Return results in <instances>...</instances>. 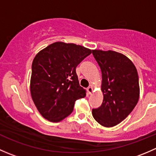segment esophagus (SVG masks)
Masks as SVG:
<instances>
[{
	"mask_svg": "<svg viewBox=\"0 0 156 156\" xmlns=\"http://www.w3.org/2000/svg\"><path fill=\"white\" fill-rule=\"evenodd\" d=\"M93 90H94V89H93V87H91V86H89V87H87V92L89 94H91L93 93Z\"/></svg>",
	"mask_w": 156,
	"mask_h": 156,
	"instance_id": "esophagus-1",
	"label": "esophagus"
}]
</instances>
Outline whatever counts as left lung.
I'll return each instance as SVG.
<instances>
[{
  "mask_svg": "<svg viewBox=\"0 0 156 156\" xmlns=\"http://www.w3.org/2000/svg\"><path fill=\"white\" fill-rule=\"evenodd\" d=\"M102 72L101 106L92 110L94 119L103 126L117 125L133 111L140 96L139 77L133 62L118 52L92 50Z\"/></svg>",
  "mask_w": 156,
  "mask_h": 156,
  "instance_id": "1",
  "label": "left lung"
}]
</instances>
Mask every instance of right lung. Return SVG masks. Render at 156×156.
<instances>
[{"instance_id":"right-lung-1","label":"right lung","mask_w":156,"mask_h":156,"mask_svg":"<svg viewBox=\"0 0 156 156\" xmlns=\"http://www.w3.org/2000/svg\"><path fill=\"white\" fill-rule=\"evenodd\" d=\"M90 53L91 50L80 45L55 42L36 55L31 66L30 90L44 119L60 122L72 112L75 101L85 97L75 69Z\"/></svg>"}]
</instances>
